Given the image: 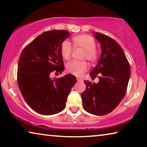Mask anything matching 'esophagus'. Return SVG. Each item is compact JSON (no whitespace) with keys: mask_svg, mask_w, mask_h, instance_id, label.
Wrapping results in <instances>:
<instances>
[{"mask_svg":"<svg viewBox=\"0 0 147 147\" xmlns=\"http://www.w3.org/2000/svg\"><path fill=\"white\" fill-rule=\"evenodd\" d=\"M77 81H78V82L82 81V79L81 78H77Z\"/></svg>","mask_w":147,"mask_h":147,"instance_id":"1","label":"esophagus"}]
</instances>
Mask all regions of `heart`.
I'll return each mask as SVG.
<instances>
[{"label":"heart","instance_id":"heart-1","mask_svg":"<svg viewBox=\"0 0 147 147\" xmlns=\"http://www.w3.org/2000/svg\"><path fill=\"white\" fill-rule=\"evenodd\" d=\"M73 44L75 47L80 48L85 51L84 58L90 62L96 61L98 59V53L96 51V43L91 36L86 34H80L74 36L73 38ZM73 48L68 41L62 43L61 47V54L65 59L71 58ZM88 64L86 61H72L66 65L67 71L76 76H80L88 69Z\"/></svg>","mask_w":147,"mask_h":147}]
</instances>
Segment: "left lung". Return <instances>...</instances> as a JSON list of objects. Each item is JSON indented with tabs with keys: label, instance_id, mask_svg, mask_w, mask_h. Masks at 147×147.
I'll use <instances>...</instances> for the list:
<instances>
[{
	"label": "left lung",
	"instance_id": "left-lung-1",
	"mask_svg": "<svg viewBox=\"0 0 147 147\" xmlns=\"http://www.w3.org/2000/svg\"><path fill=\"white\" fill-rule=\"evenodd\" d=\"M94 38L101 47L97 64L89 74L96 77L97 84L84 81L86 90L82 93L84 109L95 115H106L112 111L125 95L130 76V67L123 50L112 38L98 32Z\"/></svg>",
	"mask_w": 147,
	"mask_h": 147
}]
</instances>
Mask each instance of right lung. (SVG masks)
I'll list each match as a JSON object with an SVG mask.
<instances>
[{"label":"right lung","mask_w":147,"mask_h":147,"mask_svg":"<svg viewBox=\"0 0 147 147\" xmlns=\"http://www.w3.org/2000/svg\"><path fill=\"white\" fill-rule=\"evenodd\" d=\"M70 34L66 30H50L34 39L22 51L18 63L17 82L23 96L30 108L41 115L60 112L76 78L68 74L53 79L50 74L64 70L62 43Z\"/></svg>","instance_id":"right-lung-1"}]
</instances>
